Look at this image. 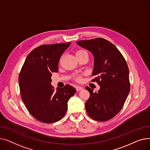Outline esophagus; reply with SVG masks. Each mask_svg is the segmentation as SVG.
<instances>
[{"mask_svg": "<svg viewBox=\"0 0 150 150\" xmlns=\"http://www.w3.org/2000/svg\"><path fill=\"white\" fill-rule=\"evenodd\" d=\"M76 89L77 91H81V90H83V88L81 86H76Z\"/></svg>", "mask_w": 150, "mask_h": 150, "instance_id": "1", "label": "esophagus"}]
</instances>
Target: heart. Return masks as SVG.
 <instances>
[{"instance_id": "heart-1", "label": "heart", "mask_w": 150, "mask_h": 150, "mask_svg": "<svg viewBox=\"0 0 150 150\" xmlns=\"http://www.w3.org/2000/svg\"><path fill=\"white\" fill-rule=\"evenodd\" d=\"M83 52H86L85 50H78L76 51V55H77V54H81V53H83ZM76 79L77 81H81V76H76Z\"/></svg>"}]
</instances>
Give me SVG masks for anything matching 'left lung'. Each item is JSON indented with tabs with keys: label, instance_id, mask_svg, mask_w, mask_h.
I'll return each mask as SVG.
<instances>
[{
	"label": "left lung",
	"instance_id": "1",
	"mask_svg": "<svg viewBox=\"0 0 150 150\" xmlns=\"http://www.w3.org/2000/svg\"><path fill=\"white\" fill-rule=\"evenodd\" d=\"M77 44L94 56L92 82L100 85L98 92L90 87V98L85 103L88 116L98 121H107L120 111L130 90L129 69L126 61L112 43L102 38L79 40Z\"/></svg>",
	"mask_w": 150,
	"mask_h": 150
}]
</instances>
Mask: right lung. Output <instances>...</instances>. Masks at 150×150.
<instances>
[{"mask_svg": "<svg viewBox=\"0 0 150 150\" xmlns=\"http://www.w3.org/2000/svg\"><path fill=\"white\" fill-rule=\"evenodd\" d=\"M71 42L42 45L26 57L19 76L21 98L26 108L37 120L54 123L62 118L67 102L76 89L69 85L57 88L51 84L52 73H57L60 57Z\"/></svg>", "mask_w": 150, "mask_h": 150, "instance_id": "obj_1", "label": "right lung"}]
</instances>
